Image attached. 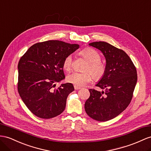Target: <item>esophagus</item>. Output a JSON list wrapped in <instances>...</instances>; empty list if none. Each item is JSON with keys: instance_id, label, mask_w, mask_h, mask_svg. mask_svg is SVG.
Returning <instances> with one entry per match:
<instances>
[{"instance_id": "obj_1", "label": "esophagus", "mask_w": 151, "mask_h": 151, "mask_svg": "<svg viewBox=\"0 0 151 151\" xmlns=\"http://www.w3.org/2000/svg\"><path fill=\"white\" fill-rule=\"evenodd\" d=\"M74 88L75 90H78V89H80L81 87H78V86H74Z\"/></svg>"}]
</instances>
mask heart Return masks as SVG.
<instances>
[{
	"instance_id": "heart-1",
	"label": "heart",
	"mask_w": 151,
	"mask_h": 151,
	"mask_svg": "<svg viewBox=\"0 0 151 151\" xmlns=\"http://www.w3.org/2000/svg\"><path fill=\"white\" fill-rule=\"evenodd\" d=\"M80 55L88 62V65L85 70L91 72L95 79L101 78L105 73V65L100 61V54L94 49L86 48L80 52ZM72 65L73 57L71 55H69L63 61V69L65 71H69L72 68ZM90 73L88 72L72 73L68 76L67 80L69 83L74 84L75 86H83L92 80Z\"/></svg>"
}]
</instances>
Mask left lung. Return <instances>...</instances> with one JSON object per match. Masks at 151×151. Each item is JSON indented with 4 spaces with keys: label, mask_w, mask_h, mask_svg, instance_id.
<instances>
[{
    "label": "left lung",
    "mask_w": 151,
    "mask_h": 151,
    "mask_svg": "<svg viewBox=\"0 0 151 151\" xmlns=\"http://www.w3.org/2000/svg\"><path fill=\"white\" fill-rule=\"evenodd\" d=\"M88 45L103 53L106 66L105 74L96 84L103 91L88 90L90 97L85 103V110L96 121H107L122 113L130 103L137 82V69L123 50L104 41Z\"/></svg>",
    "instance_id": "8db88e82"
}]
</instances>
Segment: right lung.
<instances>
[{
  "mask_svg": "<svg viewBox=\"0 0 151 151\" xmlns=\"http://www.w3.org/2000/svg\"><path fill=\"white\" fill-rule=\"evenodd\" d=\"M79 48L78 44L50 40L28 49L18 64V91L29 110L41 119L63 112L68 95L75 90L71 83L54 88L65 78L63 61Z\"/></svg>",
  "mask_w": 151,
  "mask_h": 151,
  "instance_id": "right-lung-1",
  "label": "right lung"
}]
</instances>
